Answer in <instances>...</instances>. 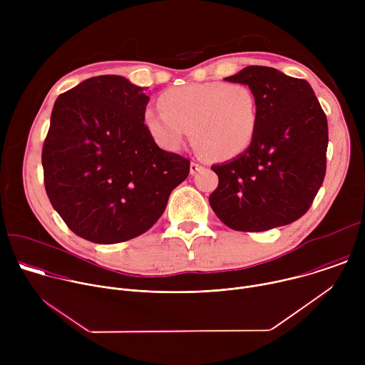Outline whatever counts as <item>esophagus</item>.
<instances>
[{"mask_svg": "<svg viewBox=\"0 0 365 365\" xmlns=\"http://www.w3.org/2000/svg\"><path fill=\"white\" fill-rule=\"evenodd\" d=\"M202 169H203V166H202L200 163H197V162H192V163H190V173H192V175L197 173V172L202 170Z\"/></svg>", "mask_w": 365, "mask_h": 365, "instance_id": "1", "label": "esophagus"}]
</instances>
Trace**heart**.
<instances>
[{
	"mask_svg": "<svg viewBox=\"0 0 365 365\" xmlns=\"http://www.w3.org/2000/svg\"><path fill=\"white\" fill-rule=\"evenodd\" d=\"M160 110H147L144 125L166 148H178L192 130L197 150L227 160L245 151L258 125V102L244 83L203 82L168 89Z\"/></svg>",
	"mask_w": 365,
	"mask_h": 365,
	"instance_id": "obj_1",
	"label": "heart"
}]
</instances>
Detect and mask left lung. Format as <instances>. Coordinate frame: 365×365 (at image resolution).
Instances as JSON below:
<instances>
[{"label":"left lung","mask_w":365,"mask_h":365,"mask_svg":"<svg viewBox=\"0 0 365 365\" xmlns=\"http://www.w3.org/2000/svg\"><path fill=\"white\" fill-rule=\"evenodd\" d=\"M225 81L254 91L258 125L242 154L211 168L220 179L211 207L235 231L292 224L307 212L327 173V115L304 79L277 69L247 66Z\"/></svg>","instance_id":"1"}]
</instances>
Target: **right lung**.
Instances as JSON below:
<instances>
[{
	"label": "right lung",
	"mask_w": 365,
	"mask_h": 365,
	"mask_svg": "<svg viewBox=\"0 0 365 365\" xmlns=\"http://www.w3.org/2000/svg\"><path fill=\"white\" fill-rule=\"evenodd\" d=\"M148 96L118 75L93 76L55 102L41 150L51 206L76 235L114 244L150 230L190 160L144 125Z\"/></svg>",
	"instance_id": "right-lung-1"
}]
</instances>
